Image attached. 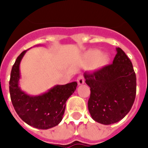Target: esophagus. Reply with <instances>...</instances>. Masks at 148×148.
Masks as SVG:
<instances>
[{
	"label": "esophagus",
	"mask_w": 148,
	"mask_h": 148,
	"mask_svg": "<svg viewBox=\"0 0 148 148\" xmlns=\"http://www.w3.org/2000/svg\"><path fill=\"white\" fill-rule=\"evenodd\" d=\"M77 84H78L79 85H83V84L85 83V78H84V77H83L82 75H80V76L77 77Z\"/></svg>",
	"instance_id": "esophagus-1"
}]
</instances>
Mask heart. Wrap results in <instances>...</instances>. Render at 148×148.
Listing matches in <instances>:
<instances>
[{
	"instance_id": "obj_1",
	"label": "heart",
	"mask_w": 148,
	"mask_h": 148,
	"mask_svg": "<svg viewBox=\"0 0 148 148\" xmlns=\"http://www.w3.org/2000/svg\"><path fill=\"white\" fill-rule=\"evenodd\" d=\"M84 61L87 65H91L93 63L94 67L99 69L108 65L110 61V56L107 52L100 53L97 49H92L85 53Z\"/></svg>"
}]
</instances>
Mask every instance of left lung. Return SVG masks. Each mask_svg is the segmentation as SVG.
Instances as JSON below:
<instances>
[{
	"mask_svg": "<svg viewBox=\"0 0 148 148\" xmlns=\"http://www.w3.org/2000/svg\"><path fill=\"white\" fill-rule=\"evenodd\" d=\"M116 52L112 64L83 74L91 91L88 111L94 121L103 125L121 120L135 100L136 77L132 62L122 49L116 48Z\"/></svg>",
	"mask_w": 148,
	"mask_h": 148,
	"instance_id": "8db88e82",
	"label": "left lung"
}]
</instances>
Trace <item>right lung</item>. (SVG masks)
<instances>
[{
  "mask_svg": "<svg viewBox=\"0 0 148 148\" xmlns=\"http://www.w3.org/2000/svg\"><path fill=\"white\" fill-rule=\"evenodd\" d=\"M27 51L17 57L11 71L9 92L12 103L16 113L27 124L39 130H49L62 121L66 102L76 90L77 83L56 85L37 96L27 94L19 87V66Z\"/></svg>",
  "mask_w": 148,
  "mask_h": 148,
  "instance_id": "obj_1",
  "label": "right lung"
}]
</instances>
